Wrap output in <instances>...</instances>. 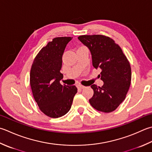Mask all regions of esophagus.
<instances>
[{
  "label": "esophagus",
  "mask_w": 152,
  "mask_h": 152,
  "mask_svg": "<svg viewBox=\"0 0 152 152\" xmlns=\"http://www.w3.org/2000/svg\"><path fill=\"white\" fill-rule=\"evenodd\" d=\"M78 88H79L80 89H84V88H85L86 87H85V86H84L81 85V84H79V85H78Z\"/></svg>",
  "instance_id": "obj_1"
}]
</instances>
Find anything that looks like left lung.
Listing matches in <instances>:
<instances>
[{"label": "left lung", "instance_id": "left-lung-1", "mask_svg": "<svg viewBox=\"0 0 152 152\" xmlns=\"http://www.w3.org/2000/svg\"><path fill=\"white\" fill-rule=\"evenodd\" d=\"M78 39L90 49L92 64L102 69V87L91 85L94 96L89 102L94 109L104 113L114 111L125 99L131 82V68L120 46L103 35H80Z\"/></svg>", "mask_w": 152, "mask_h": 152}]
</instances>
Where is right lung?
<instances>
[{"label":"right lung","instance_id":"1","mask_svg":"<svg viewBox=\"0 0 152 152\" xmlns=\"http://www.w3.org/2000/svg\"><path fill=\"white\" fill-rule=\"evenodd\" d=\"M70 37H55L35 56L30 70V86L35 102L41 112L50 118H58L71 108L77 93L75 86L61 85L62 56Z\"/></svg>","mask_w":152,"mask_h":152}]
</instances>
